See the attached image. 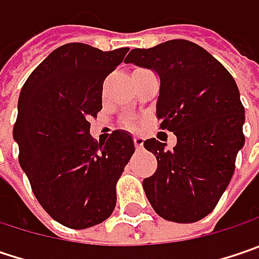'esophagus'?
Returning <instances> with one entry per match:
<instances>
[{"label": "esophagus", "instance_id": "esophagus-1", "mask_svg": "<svg viewBox=\"0 0 259 259\" xmlns=\"http://www.w3.org/2000/svg\"><path fill=\"white\" fill-rule=\"evenodd\" d=\"M134 144H136L137 150H141L143 149V139L141 137H134Z\"/></svg>", "mask_w": 259, "mask_h": 259}]
</instances>
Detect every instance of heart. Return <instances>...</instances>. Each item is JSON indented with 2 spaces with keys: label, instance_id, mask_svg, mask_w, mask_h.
Instances as JSON below:
<instances>
[{
  "label": "heart",
  "instance_id": "heart-1",
  "mask_svg": "<svg viewBox=\"0 0 259 259\" xmlns=\"http://www.w3.org/2000/svg\"><path fill=\"white\" fill-rule=\"evenodd\" d=\"M126 126H130V128H136V126H137V123H136L134 120H128V122H126Z\"/></svg>",
  "mask_w": 259,
  "mask_h": 259
}]
</instances>
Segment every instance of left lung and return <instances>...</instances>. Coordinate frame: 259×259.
Returning <instances> with one entry per match:
<instances>
[{
	"label": "left lung",
	"instance_id": "1",
	"mask_svg": "<svg viewBox=\"0 0 259 259\" xmlns=\"http://www.w3.org/2000/svg\"><path fill=\"white\" fill-rule=\"evenodd\" d=\"M125 63L159 75L156 116L160 130L177 136L172 150L156 139L144 141L157 159L156 172L143 180L146 196L163 220L196 223L217 206L245 144L239 88L213 56L186 39L131 50Z\"/></svg>",
	"mask_w": 259,
	"mask_h": 259
}]
</instances>
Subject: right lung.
<instances>
[{
	"label": "right lung",
	"mask_w": 259,
	"mask_h": 259,
	"mask_svg": "<svg viewBox=\"0 0 259 259\" xmlns=\"http://www.w3.org/2000/svg\"><path fill=\"white\" fill-rule=\"evenodd\" d=\"M128 50L65 44L20 91L13 128L20 166L41 206L69 229H88L112 215L116 183L136 150L123 131H113L107 141L90 136V119L103 107V82Z\"/></svg>",
	"instance_id": "add662e5"
}]
</instances>
